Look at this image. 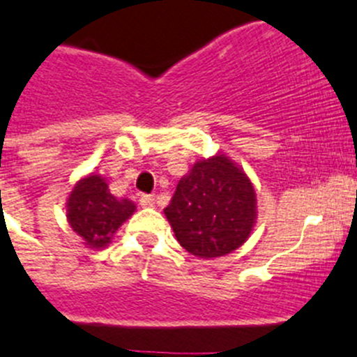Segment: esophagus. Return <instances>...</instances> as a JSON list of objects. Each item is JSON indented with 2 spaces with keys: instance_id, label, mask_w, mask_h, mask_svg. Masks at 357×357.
Masks as SVG:
<instances>
[{
  "instance_id": "obj_1",
  "label": "esophagus",
  "mask_w": 357,
  "mask_h": 357,
  "mask_svg": "<svg viewBox=\"0 0 357 357\" xmlns=\"http://www.w3.org/2000/svg\"><path fill=\"white\" fill-rule=\"evenodd\" d=\"M141 206L142 208H155V195H142Z\"/></svg>"
}]
</instances>
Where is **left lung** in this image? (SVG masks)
I'll return each instance as SVG.
<instances>
[{
	"label": "left lung",
	"mask_w": 357,
	"mask_h": 357,
	"mask_svg": "<svg viewBox=\"0 0 357 357\" xmlns=\"http://www.w3.org/2000/svg\"><path fill=\"white\" fill-rule=\"evenodd\" d=\"M179 245L199 259L232 254L257 224V194L245 169L225 153L197 160L163 209Z\"/></svg>",
	"instance_id": "obj_1"
}]
</instances>
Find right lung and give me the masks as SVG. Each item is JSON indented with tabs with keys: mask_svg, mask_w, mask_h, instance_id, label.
Wrapping results in <instances>:
<instances>
[{
	"mask_svg": "<svg viewBox=\"0 0 357 357\" xmlns=\"http://www.w3.org/2000/svg\"><path fill=\"white\" fill-rule=\"evenodd\" d=\"M130 199L111 194L107 179L89 172L82 176L66 199V222L72 231L93 250L107 248L118 229L135 213Z\"/></svg>",
	"mask_w": 357,
	"mask_h": 357,
	"instance_id": "obj_1",
	"label": "right lung"
}]
</instances>
